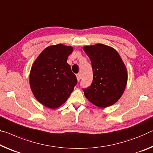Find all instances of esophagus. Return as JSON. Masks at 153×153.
Listing matches in <instances>:
<instances>
[{"instance_id":"1","label":"esophagus","mask_w":153,"mask_h":153,"mask_svg":"<svg viewBox=\"0 0 153 153\" xmlns=\"http://www.w3.org/2000/svg\"><path fill=\"white\" fill-rule=\"evenodd\" d=\"M76 77H77V81L79 82V80H80V79H81V76H80V74H77V75H76Z\"/></svg>"}]
</instances>
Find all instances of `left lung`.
<instances>
[{"label":"left lung","instance_id":"left-lung-1","mask_svg":"<svg viewBox=\"0 0 153 153\" xmlns=\"http://www.w3.org/2000/svg\"><path fill=\"white\" fill-rule=\"evenodd\" d=\"M83 50L90 58L93 79L91 86L83 89L86 99L93 105L105 108L122 97L127 83V70L117 51L97 43L86 45Z\"/></svg>","mask_w":153,"mask_h":153}]
</instances>
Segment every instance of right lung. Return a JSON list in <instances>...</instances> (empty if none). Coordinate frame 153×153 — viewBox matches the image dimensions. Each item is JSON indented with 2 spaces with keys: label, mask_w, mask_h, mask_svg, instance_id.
Here are the masks:
<instances>
[{
  "label": "right lung",
  "mask_w": 153,
  "mask_h": 153,
  "mask_svg": "<svg viewBox=\"0 0 153 153\" xmlns=\"http://www.w3.org/2000/svg\"><path fill=\"white\" fill-rule=\"evenodd\" d=\"M72 46L61 43L45 48L38 56L29 75L30 89L36 99L45 107L55 109L69 98L77 78L67 60Z\"/></svg>",
  "instance_id": "add662e5"
}]
</instances>
